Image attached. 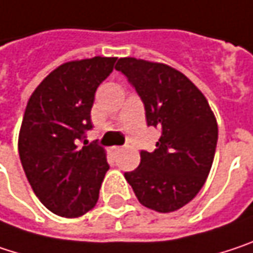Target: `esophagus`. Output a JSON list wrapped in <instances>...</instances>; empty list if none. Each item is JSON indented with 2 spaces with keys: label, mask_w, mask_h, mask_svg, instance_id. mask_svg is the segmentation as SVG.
Here are the masks:
<instances>
[{
  "label": "esophagus",
  "mask_w": 253,
  "mask_h": 253,
  "mask_svg": "<svg viewBox=\"0 0 253 253\" xmlns=\"http://www.w3.org/2000/svg\"><path fill=\"white\" fill-rule=\"evenodd\" d=\"M122 150H124V147H112V153H115V154L121 153Z\"/></svg>",
  "instance_id": "34e87169"
}]
</instances>
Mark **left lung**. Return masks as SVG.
I'll use <instances>...</instances> for the list:
<instances>
[{
    "label": "left lung",
    "instance_id": "obj_1",
    "mask_svg": "<svg viewBox=\"0 0 253 253\" xmlns=\"http://www.w3.org/2000/svg\"><path fill=\"white\" fill-rule=\"evenodd\" d=\"M115 68L141 97L147 125L162 131L156 150H142L140 166L125 179L144 207L176 211L195 198L211 170L218 138L215 116L201 90L166 64L119 58Z\"/></svg>",
    "mask_w": 253,
    "mask_h": 253
}]
</instances>
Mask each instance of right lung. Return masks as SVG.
I'll list each match as a JSON object with an SVG mask.
<instances>
[{
	"instance_id": "add662e5",
	"label": "right lung",
	"mask_w": 253,
	"mask_h": 253,
	"mask_svg": "<svg viewBox=\"0 0 253 253\" xmlns=\"http://www.w3.org/2000/svg\"><path fill=\"white\" fill-rule=\"evenodd\" d=\"M116 58L94 56L55 68L32 93L18 134V154L39 201L56 215L74 218L96 206L109 170L99 144L79 147L91 129L90 111Z\"/></svg>"
}]
</instances>
